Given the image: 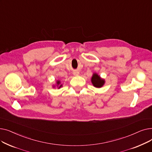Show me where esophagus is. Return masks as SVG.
<instances>
[{
  "label": "esophagus",
  "instance_id": "34e87169",
  "mask_svg": "<svg viewBox=\"0 0 152 152\" xmlns=\"http://www.w3.org/2000/svg\"><path fill=\"white\" fill-rule=\"evenodd\" d=\"M73 74H74V75H75V76H77V75H79V73L78 71H75Z\"/></svg>",
  "mask_w": 152,
  "mask_h": 152
}]
</instances>
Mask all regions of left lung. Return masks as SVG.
Segmentation results:
<instances>
[{
  "instance_id": "1",
  "label": "left lung",
  "mask_w": 152,
  "mask_h": 152,
  "mask_svg": "<svg viewBox=\"0 0 152 152\" xmlns=\"http://www.w3.org/2000/svg\"><path fill=\"white\" fill-rule=\"evenodd\" d=\"M91 82L92 85L96 88H100L105 84V81L104 79L102 78L97 73H94L91 77Z\"/></svg>"
}]
</instances>
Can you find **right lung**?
Here are the masks:
<instances>
[{"mask_svg": "<svg viewBox=\"0 0 152 152\" xmlns=\"http://www.w3.org/2000/svg\"><path fill=\"white\" fill-rule=\"evenodd\" d=\"M62 86H63V84H61L60 81V80H57V81H56V85H53V88H55V87H58V89H60V88H61V87H62Z\"/></svg>", "mask_w": 152, "mask_h": 152, "instance_id": "right-lung-1", "label": "right lung"}]
</instances>
